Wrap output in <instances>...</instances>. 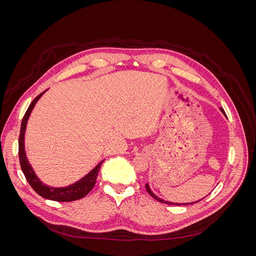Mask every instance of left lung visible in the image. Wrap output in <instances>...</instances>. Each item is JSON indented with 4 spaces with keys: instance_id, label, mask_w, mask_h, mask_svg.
Segmentation results:
<instances>
[{
    "instance_id": "obj_1",
    "label": "left lung",
    "mask_w": 256,
    "mask_h": 256,
    "mask_svg": "<svg viewBox=\"0 0 256 256\" xmlns=\"http://www.w3.org/2000/svg\"><path fill=\"white\" fill-rule=\"evenodd\" d=\"M220 110H221V112L224 114V115H226V112H224L223 111V109H221V108H220ZM145 187H146V190H147V192H148L150 193V196H152L154 200H158V202H161V203H164V204H171V205H180V203H173V202H166V200H162V198H158L156 194H154V192L150 190V186H148V184H145ZM200 200H196V202H200ZM196 202H194V203H196ZM188 204H193V203H187V204H182V205H188Z\"/></svg>"
}]
</instances>
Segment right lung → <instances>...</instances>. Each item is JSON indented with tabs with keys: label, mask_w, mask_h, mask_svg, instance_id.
I'll return each mask as SVG.
<instances>
[{
	"label": "right lung",
	"mask_w": 256,
	"mask_h": 256,
	"mask_svg": "<svg viewBox=\"0 0 256 256\" xmlns=\"http://www.w3.org/2000/svg\"><path fill=\"white\" fill-rule=\"evenodd\" d=\"M46 92V90H44ZM38 95L32 104H30L28 109L26 110L24 116H23V120L21 122V129H20V136H19V160H20V166L23 174H24L28 182L30 184V187H32L36 193H38L40 196L51 200H56V202H72V200H76L84 198L88 193L94 188L96 184V178L99 172V168L102 164V161H100L99 164L92 170V171L82 177L80 180L72 184L66 186V187H50V186L44 184L40 178H38L34 172V170L28 164V160L26 154L24 150V134H26V124L28 120V118L30 113H32L36 102H38L44 94Z\"/></svg>",
	"instance_id": "add662e5"
}]
</instances>
